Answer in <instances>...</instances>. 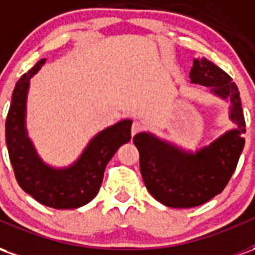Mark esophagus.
<instances>
[{"label":"esophagus","instance_id":"34e87169","mask_svg":"<svg viewBox=\"0 0 255 255\" xmlns=\"http://www.w3.org/2000/svg\"><path fill=\"white\" fill-rule=\"evenodd\" d=\"M142 128H143V124L140 122H138V120H135V122L132 123V126H131V133H132V136L133 135H136L139 131H142Z\"/></svg>","mask_w":255,"mask_h":255}]
</instances>
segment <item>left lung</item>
<instances>
[{
	"label": "left lung",
	"instance_id": "obj_1",
	"mask_svg": "<svg viewBox=\"0 0 255 255\" xmlns=\"http://www.w3.org/2000/svg\"><path fill=\"white\" fill-rule=\"evenodd\" d=\"M190 79L192 83L210 87L214 94L230 98L231 119L238 128L195 154H187L150 133L133 136L146 188L169 208H195L220 194L235 172L245 147L246 123L241 94L230 75L206 58H197Z\"/></svg>",
	"mask_w": 255,
	"mask_h": 255
}]
</instances>
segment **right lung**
I'll list each match as a JSON object with an SVG mask.
<instances>
[{
  "instance_id": "1",
  "label": "right lung",
  "mask_w": 255,
  "mask_h": 255,
  "mask_svg": "<svg viewBox=\"0 0 255 255\" xmlns=\"http://www.w3.org/2000/svg\"><path fill=\"white\" fill-rule=\"evenodd\" d=\"M45 61V58L39 60L14 86L5 122L9 160L20 187L38 202L54 209H76L98 194L108 162L117 149L131 139L132 122L123 120L104 129L67 169H53L45 165L38 158L24 128L28 83Z\"/></svg>"
}]
</instances>
